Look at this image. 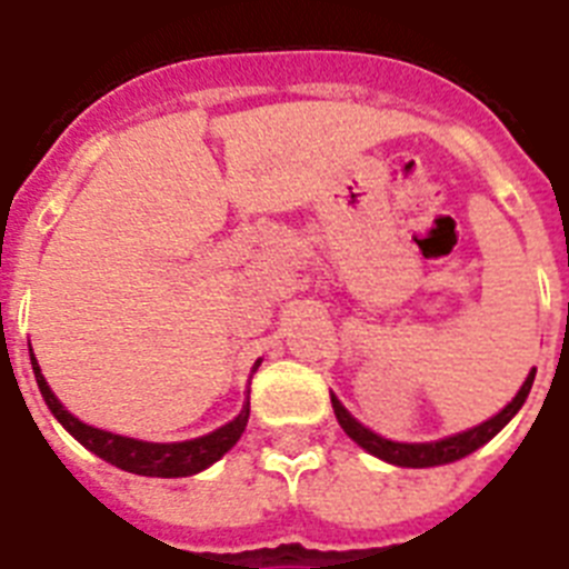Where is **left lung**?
<instances>
[{
    "label": "left lung",
    "instance_id": "left-lung-1",
    "mask_svg": "<svg viewBox=\"0 0 569 569\" xmlns=\"http://www.w3.org/2000/svg\"><path fill=\"white\" fill-rule=\"evenodd\" d=\"M531 381H535V372H529V379L522 381L520 393H517L511 402H508L497 417H490L481 426L470 431H461V435H452V438L435 440V443H393V440H385L379 435H372L370 429H363L361 422L347 411V408L340 406L338 399L331 397V408H335V417H338L340 429L347 431L349 438L356 440L358 447H363L370 456L381 458V461H390V465L397 467H438V465H449V461H458V458L470 456L479 447H485L493 435H497L502 426H506L520 406L526 402L531 390Z\"/></svg>",
    "mask_w": 569,
    "mask_h": 569
}]
</instances>
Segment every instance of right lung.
Instances as JSON below:
<instances>
[{
	"mask_svg": "<svg viewBox=\"0 0 569 569\" xmlns=\"http://www.w3.org/2000/svg\"><path fill=\"white\" fill-rule=\"evenodd\" d=\"M31 367H34V379H38V388L40 393H43V399H47L49 411L58 417V422H61L63 429L70 431L81 447H88L93 456H99L102 461H108V465L120 467V470L138 472V476H161V479L193 476V472L206 470V467L213 465L217 458L226 456V452L238 443L243 429H247L249 402L234 420L226 422L222 429L206 435V438L181 440V443H147V440L120 438V435H111V431L93 429L88 422L76 420L70 411H63L61 402H58L52 390H49L47 379H43V372H40L34 356H31Z\"/></svg>",
	"mask_w": 569,
	"mask_h": 569,
	"instance_id": "obj_1",
	"label": "right lung"
}]
</instances>
